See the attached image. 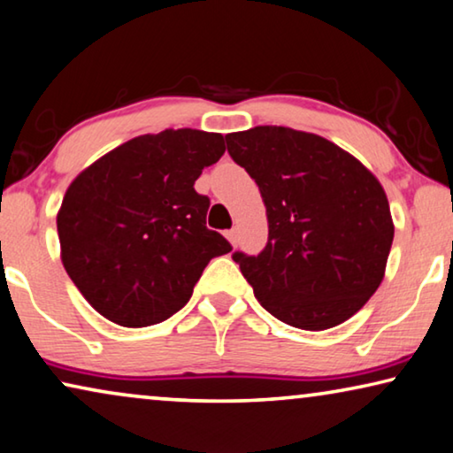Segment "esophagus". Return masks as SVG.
<instances>
[{"label":"esophagus","mask_w":453,"mask_h":453,"mask_svg":"<svg viewBox=\"0 0 453 453\" xmlns=\"http://www.w3.org/2000/svg\"><path fill=\"white\" fill-rule=\"evenodd\" d=\"M226 238L229 240V244L235 246V242H238V232H235V229H227Z\"/></svg>","instance_id":"1"}]
</instances>
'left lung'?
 Returning <instances> with one entry per match:
<instances>
[{
  "label": "left lung",
  "mask_w": 453,
  "mask_h": 453,
  "mask_svg": "<svg viewBox=\"0 0 453 453\" xmlns=\"http://www.w3.org/2000/svg\"><path fill=\"white\" fill-rule=\"evenodd\" d=\"M226 142L269 219L258 257L232 254L260 305L303 330L349 320L380 288L394 240L378 178L328 139L289 127H254Z\"/></svg>",
  "instance_id": "1"
}]
</instances>
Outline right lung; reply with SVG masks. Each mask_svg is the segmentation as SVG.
I'll use <instances>...</instances> for the list:
<instances>
[{
    "label": "right lung",
    "instance_id": "obj_1",
    "mask_svg": "<svg viewBox=\"0 0 453 453\" xmlns=\"http://www.w3.org/2000/svg\"><path fill=\"white\" fill-rule=\"evenodd\" d=\"M221 133L165 129L119 145L75 176L57 213L61 260L88 303L143 328L176 314L209 260L232 250L195 190L224 156Z\"/></svg>",
    "mask_w": 453,
    "mask_h": 453
}]
</instances>
